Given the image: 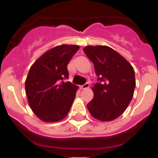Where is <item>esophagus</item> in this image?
Instances as JSON below:
<instances>
[{
  "label": "esophagus",
  "mask_w": 158,
  "mask_h": 158,
  "mask_svg": "<svg viewBox=\"0 0 158 158\" xmlns=\"http://www.w3.org/2000/svg\"><path fill=\"white\" fill-rule=\"evenodd\" d=\"M89 87V83H85V84H84L83 85H81V89H88V88Z\"/></svg>",
  "instance_id": "34e87169"
}]
</instances>
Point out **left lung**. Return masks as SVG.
<instances>
[{"label":"left lung","instance_id":"8db88e82","mask_svg":"<svg viewBox=\"0 0 158 158\" xmlns=\"http://www.w3.org/2000/svg\"><path fill=\"white\" fill-rule=\"evenodd\" d=\"M84 52L98 77L88 109L99 120H113L122 115L133 98L135 70L123 57L107 46H88Z\"/></svg>","mask_w":158,"mask_h":158}]
</instances>
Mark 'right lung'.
Wrapping results in <instances>:
<instances>
[{
	"instance_id": "1",
	"label": "right lung",
	"mask_w": 158,
	"mask_h": 158,
	"mask_svg": "<svg viewBox=\"0 0 158 158\" xmlns=\"http://www.w3.org/2000/svg\"><path fill=\"white\" fill-rule=\"evenodd\" d=\"M80 47L61 45L43 54L29 70L25 90L32 111L44 122L65 118L76 96L77 86L69 78L67 65Z\"/></svg>"
}]
</instances>
